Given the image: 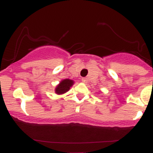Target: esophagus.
<instances>
[{"label": "esophagus", "instance_id": "34e87169", "mask_svg": "<svg viewBox=\"0 0 153 153\" xmlns=\"http://www.w3.org/2000/svg\"><path fill=\"white\" fill-rule=\"evenodd\" d=\"M82 81L83 82H86L88 81V78H82Z\"/></svg>", "mask_w": 153, "mask_h": 153}]
</instances>
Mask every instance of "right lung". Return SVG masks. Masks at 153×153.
I'll list each match as a JSON object with an SVG mask.
<instances>
[{"label": "right lung", "instance_id": "right-lung-1", "mask_svg": "<svg viewBox=\"0 0 153 153\" xmlns=\"http://www.w3.org/2000/svg\"><path fill=\"white\" fill-rule=\"evenodd\" d=\"M74 84V81L70 79H65L59 82V84L56 87L55 93L57 94H63L68 91L72 85Z\"/></svg>", "mask_w": 153, "mask_h": 153}]
</instances>
